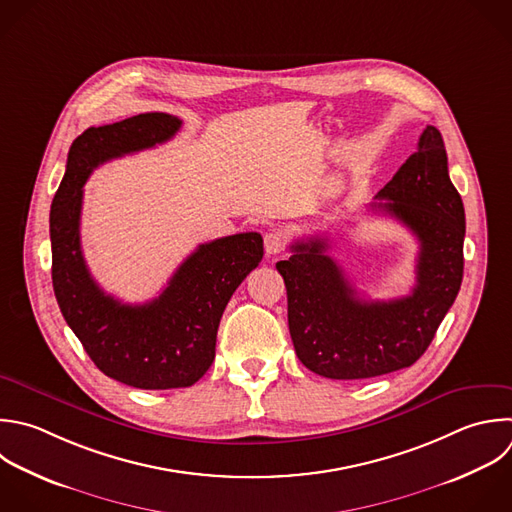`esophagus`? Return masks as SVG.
<instances>
[{
  "label": "esophagus",
  "mask_w": 512,
  "mask_h": 512,
  "mask_svg": "<svg viewBox=\"0 0 512 512\" xmlns=\"http://www.w3.org/2000/svg\"><path fill=\"white\" fill-rule=\"evenodd\" d=\"M264 248L266 254H280L286 248V236L280 230H272L264 236Z\"/></svg>",
  "instance_id": "esophagus-1"
}]
</instances>
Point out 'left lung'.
I'll return each instance as SVG.
<instances>
[{
  "label": "left lung",
  "mask_w": 512,
  "mask_h": 512,
  "mask_svg": "<svg viewBox=\"0 0 512 512\" xmlns=\"http://www.w3.org/2000/svg\"><path fill=\"white\" fill-rule=\"evenodd\" d=\"M378 208L420 244L416 286L394 300H362L326 254V238L294 242L276 264L288 294V328L300 362L326 378L358 380L412 366L432 342L462 282L464 206L448 176L440 132L426 126L418 150L378 192Z\"/></svg>",
  "instance_id": "obj_1"
}]
</instances>
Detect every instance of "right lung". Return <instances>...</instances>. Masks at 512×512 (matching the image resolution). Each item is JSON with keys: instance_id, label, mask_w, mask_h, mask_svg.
I'll return each mask as SVG.
<instances>
[{"instance_id": "right-lung-1", "label": "right lung", "mask_w": 512, "mask_h": 512, "mask_svg": "<svg viewBox=\"0 0 512 512\" xmlns=\"http://www.w3.org/2000/svg\"><path fill=\"white\" fill-rule=\"evenodd\" d=\"M180 126L150 112L88 128L70 148L50 212L52 282L68 326L106 376L142 390L186 388L206 374L224 308L264 256L258 232L200 244L146 304H124L92 278L80 244L86 180L108 160L168 142Z\"/></svg>"}]
</instances>
